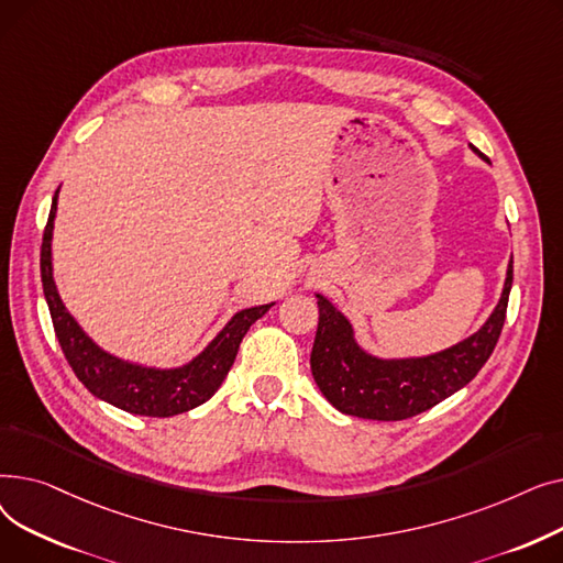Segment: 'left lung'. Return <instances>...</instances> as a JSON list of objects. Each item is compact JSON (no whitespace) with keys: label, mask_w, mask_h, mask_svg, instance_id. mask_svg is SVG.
Segmentation results:
<instances>
[{"label":"left lung","mask_w":563,"mask_h":563,"mask_svg":"<svg viewBox=\"0 0 563 563\" xmlns=\"http://www.w3.org/2000/svg\"><path fill=\"white\" fill-rule=\"evenodd\" d=\"M470 147L484 157L475 145ZM511 283L514 260L507 266L499 301L479 331L429 356L410 358H380L365 351L353 323L327 297L314 294L319 323L310 369L321 395L344 416L380 422L412 418L448 399L465 388L490 358L505 327Z\"/></svg>","instance_id":"left-lung-1"}]
</instances>
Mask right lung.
I'll return each instance as SVG.
<instances>
[{"instance_id":"add662e5","label":"right lung","mask_w":563,"mask_h":563,"mask_svg":"<svg viewBox=\"0 0 563 563\" xmlns=\"http://www.w3.org/2000/svg\"><path fill=\"white\" fill-rule=\"evenodd\" d=\"M56 202L58 189L54 191L49 219L43 232L41 280L52 314L54 333L64 349L68 365L84 383V388L115 408L145 418H173L205 404L221 388L246 331L274 303L253 306L234 312L225 327L214 335V340L185 365L153 367L118 358L86 335L77 319L64 306L62 297H58L52 266Z\"/></svg>"}]
</instances>
